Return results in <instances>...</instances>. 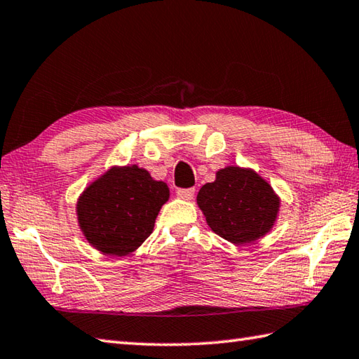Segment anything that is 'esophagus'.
I'll return each instance as SVG.
<instances>
[{"label":"esophagus","mask_w":359,"mask_h":359,"mask_svg":"<svg viewBox=\"0 0 359 359\" xmlns=\"http://www.w3.org/2000/svg\"><path fill=\"white\" fill-rule=\"evenodd\" d=\"M194 193H196L194 188H180V189H177V198L184 199V201H189V199H193Z\"/></svg>","instance_id":"obj_1"}]
</instances>
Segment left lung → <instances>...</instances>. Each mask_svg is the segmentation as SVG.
Here are the masks:
<instances>
[{
    "mask_svg": "<svg viewBox=\"0 0 359 359\" xmlns=\"http://www.w3.org/2000/svg\"><path fill=\"white\" fill-rule=\"evenodd\" d=\"M208 227L231 244L255 243L276 226L280 198L252 168L226 166L198 193Z\"/></svg>",
    "mask_w": 359,
    "mask_h": 359,
    "instance_id": "1",
    "label": "left lung"
}]
</instances>
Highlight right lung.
<instances>
[{
	"label": "right lung",
	"instance_id": "add662e5",
	"mask_svg": "<svg viewBox=\"0 0 359 359\" xmlns=\"http://www.w3.org/2000/svg\"><path fill=\"white\" fill-rule=\"evenodd\" d=\"M170 188L137 165L111 166L83 189L76 203L77 224L91 248L104 255L135 252L152 233Z\"/></svg>",
	"mask_w": 359,
	"mask_h": 359
}]
</instances>
